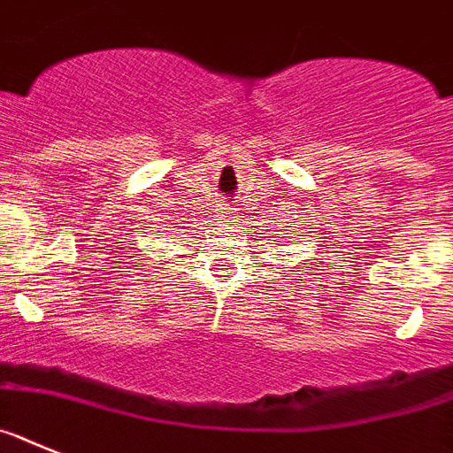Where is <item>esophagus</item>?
Returning <instances> with one entry per match:
<instances>
[{
	"instance_id": "esophagus-1",
	"label": "esophagus",
	"mask_w": 453,
	"mask_h": 453,
	"mask_svg": "<svg viewBox=\"0 0 453 453\" xmlns=\"http://www.w3.org/2000/svg\"><path fill=\"white\" fill-rule=\"evenodd\" d=\"M221 214H223V217H226V219H234V217H232V214H234V207H221Z\"/></svg>"
}]
</instances>
